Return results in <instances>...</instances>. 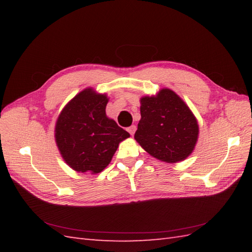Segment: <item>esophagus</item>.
<instances>
[{"mask_svg":"<svg viewBox=\"0 0 252 252\" xmlns=\"http://www.w3.org/2000/svg\"><path fill=\"white\" fill-rule=\"evenodd\" d=\"M135 130H136V126H131L127 127V132H129L131 135L134 134V133H135Z\"/></svg>","mask_w":252,"mask_h":252,"instance_id":"34e87169","label":"esophagus"}]
</instances>
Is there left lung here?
<instances>
[{"label": "left lung", "mask_w": 252, "mask_h": 252, "mask_svg": "<svg viewBox=\"0 0 252 252\" xmlns=\"http://www.w3.org/2000/svg\"><path fill=\"white\" fill-rule=\"evenodd\" d=\"M141 120L134 138L141 147L160 161H183L195 149L199 126L189 107L170 89L143 96Z\"/></svg>", "instance_id": "1"}]
</instances>
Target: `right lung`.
<instances>
[{
  "label": "right lung",
  "mask_w": 252,
  "mask_h": 252,
  "mask_svg": "<svg viewBox=\"0 0 252 252\" xmlns=\"http://www.w3.org/2000/svg\"><path fill=\"white\" fill-rule=\"evenodd\" d=\"M107 94L87 88L61 111L55 125V142L62 157L77 172L97 174L111 161L119 144L130 137L107 117Z\"/></svg>",
  "instance_id": "obj_1"
}]
</instances>
